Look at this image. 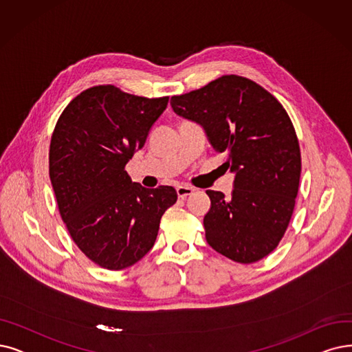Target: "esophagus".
I'll return each mask as SVG.
<instances>
[{
	"label": "esophagus",
	"mask_w": 352,
	"mask_h": 352,
	"mask_svg": "<svg viewBox=\"0 0 352 352\" xmlns=\"http://www.w3.org/2000/svg\"><path fill=\"white\" fill-rule=\"evenodd\" d=\"M193 188L188 186V185H177L176 186V192H177V196L179 198H186V196L192 195L193 193Z\"/></svg>",
	"instance_id": "34e87169"
}]
</instances>
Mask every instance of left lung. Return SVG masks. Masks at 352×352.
<instances>
[{"instance_id": "8db88e82", "label": "left lung", "mask_w": 352, "mask_h": 352, "mask_svg": "<svg viewBox=\"0 0 352 352\" xmlns=\"http://www.w3.org/2000/svg\"><path fill=\"white\" fill-rule=\"evenodd\" d=\"M176 114L199 124L209 144L227 154L231 196L206 190L208 244L236 263L265 257L282 240L300 179V150L286 109L247 78L225 75L201 89L172 96Z\"/></svg>"}]
</instances>
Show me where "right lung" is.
Here are the masks:
<instances>
[{
	"label": "right lung",
	"mask_w": 352,
	"mask_h": 352,
	"mask_svg": "<svg viewBox=\"0 0 352 352\" xmlns=\"http://www.w3.org/2000/svg\"><path fill=\"white\" fill-rule=\"evenodd\" d=\"M167 102L94 87L70 101L54 127L49 175L60 217L83 254L104 269L142 260L177 199L175 188L147 189L125 172Z\"/></svg>",
	"instance_id": "right-lung-1"
}]
</instances>
